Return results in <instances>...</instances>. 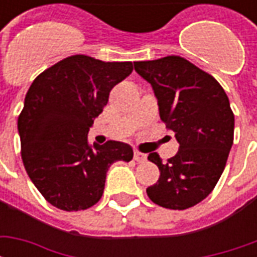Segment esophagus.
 <instances>
[{"label":"esophagus","instance_id":"esophagus-1","mask_svg":"<svg viewBox=\"0 0 257 257\" xmlns=\"http://www.w3.org/2000/svg\"><path fill=\"white\" fill-rule=\"evenodd\" d=\"M134 160L136 162H146V160H147V156L146 154H143V153H140V151H135L134 154Z\"/></svg>","mask_w":257,"mask_h":257}]
</instances>
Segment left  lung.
Masks as SVG:
<instances>
[{"instance_id": "obj_1", "label": "left lung", "mask_w": 257, "mask_h": 257, "mask_svg": "<svg viewBox=\"0 0 257 257\" xmlns=\"http://www.w3.org/2000/svg\"><path fill=\"white\" fill-rule=\"evenodd\" d=\"M136 73L154 89L160 117L179 142L176 156L162 162L149 198L167 209L183 210L205 199L226 167L234 140V114L221 85L209 73L180 56L135 62Z\"/></svg>"}]
</instances>
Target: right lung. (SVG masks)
I'll list each match as a JSON object with an SVG mask.
<instances>
[{
    "mask_svg": "<svg viewBox=\"0 0 257 257\" xmlns=\"http://www.w3.org/2000/svg\"><path fill=\"white\" fill-rule=\"evenodd\" d=\"M132 70V62L74 55L42 71L27 90L18 118L20 154L31 182L53 206L67 212L93 206L110 165L134 158L131 146L121 142H88L110 90Z\"/></svg>",
    "mask_w": 257,
    "mask_h": 257,
    "instance_id": "1",
    "label": "right lung"
}]
</instances>
